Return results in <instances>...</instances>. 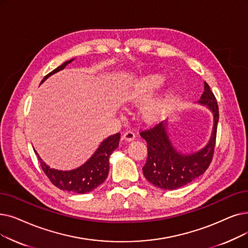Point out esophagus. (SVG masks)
Returning a JSON list of instances; mask_svg holds the SVG:
<instances>
[{"label":"esophagus","instance_id":"esophagus-1","mask_svg":"<svg viewBox=\"0 0 248 248\" xmlns=\"http://www.w3.org/2000/svg\"><path fill=\"white\" fill-rule=\"evenodd\" d=\"M124 140H125L126 142H132L135 140L136 138V135L133 131H126L124 134Z\"/></svg>","mask_w":248,"mask_h":248}]
</instances>
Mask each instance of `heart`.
Segmentation results:
<instances>
[{
	"instance_id": "obj_1",
	"label": "heart",
	"mask_w": 248,
	"mask_h": 248,
	"mask_svg": "<svg viewBox=\"0 0 248 248\" xmlns=\"http://www.w3.org/2000/svg\"><path fill=\"white\" fill-rule=\"evenodd\" d=\"M163 74H150L135 80L124 94V99L134 105L149 101L166 84ZM176 96V88L169 86L156 98L148 102L141 111L142 118L147 123L159 122L168 114Z\"/></svg>"
}]
</instances>
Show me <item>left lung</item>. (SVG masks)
Listing matches in <instances>:
<instances>
[{"label": "left lung", "mask_w": 248, "mask_h": 248, "mask_svg": "<svg viewBox=\"0 0 248 248\" xmlns=\"http://www.w3.org/2000/svg\"><path fill=\"white\" fill-rule=\"evenodd\" d=\"M203 89L197 104L207 107L213 115L212 133L206 146L189 153L180 152L171 142L167 121L141 133L148 147V158L143 173L149 182L159 188L175 189L184 186L201 176L212 162L219 108L207 82L203 83Z\"/></svg>", "instance_id": "8db88e82"}]
</instances>
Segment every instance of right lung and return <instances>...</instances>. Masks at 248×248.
I'll return each instance as SVG.
<instances>
[{
	"mask_svg": "<svg viewBox=\"0 0 248 248\" xmlns=\"http://www.w3.org/2000/svg\"><path fill=\"white\" fill-rule=\"evenodd\" d=\"M75 59H72L63 62L62 66L47 74L42 79L40 84L44 83L51 75L63 70L67 64L72 62ZM120 139V133L106 138L100 143L93 155L84 164L72 170H59L50 168L46 162L42 161L35 150L34 152L39 159L42 170L52 182L53 186H56L62 190L72 191L75 193H87L98 187L108 176L109 157L113 151L118 147Z\"/></svg>",
	"mask_w": 248,
	"mask_h": 248,
	"instance_id": "add662e5",
	"label": "right lung"
}]
</instances>
